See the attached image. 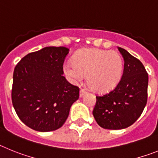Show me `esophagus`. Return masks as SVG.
I'll use <instances>...</instances> for the list:
<instances>
[{"mask_svg": "<svg viewBox=\"0 0 158 158\" xmlns=\"http://www.w3.org/2000/svg\"><path fill=\"white\" fill-rule=\"evenodd\" d=\"M85 93H86V91H85V89H80V96H81H81H83V95L85 94Z\"/></svg>", "mask_w": 158, "mask_h": 158, "instance_id": "obj_1", "label": "esophagus"}]
</instances>
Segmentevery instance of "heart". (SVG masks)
<instances>
[{
    "label": "heart",
    "mask_w": 158,
    "mask_h": 158,
    "mask_svg": "<svg viewBox=\"0 0 158 158\" xmlns=\"http://www.w3.org/2000/svg\"><path fill=\"white\" fill-rule=\"evenodd\" d=\"M63 71L73 83L81 81L87 75L90 89L97 93H104L114 89L120 81L123 60L115 51L84 48L74 54L73 62L64 64Z\"/></svg>",
    "instance_id": "heart-1"
}]
</instances>
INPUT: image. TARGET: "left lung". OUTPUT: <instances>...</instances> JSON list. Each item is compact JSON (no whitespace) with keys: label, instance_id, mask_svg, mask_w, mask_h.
I'll return each instance as SVG.
<instances>
[{"label":"left lung","instance_id":"1","mask_svg":"<svg viewBox=\"0 0 158 158\" xmlns=\"http://www.w3.org/2000/svg\"><path fill=\"white\" fill-rule=\"evenodd\" d=\"M123 57V73L119 83L108 93L96 96L93 114L104 129L131 126L142 115L147 102L148 73L138 58L118 47Z\"/></svg>","mask_w":158,"mask_h":158}]
</instances>
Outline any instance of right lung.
<instances>
[{
    "mask_svg": "<svg viewBox=\"0 0 158 158\" xmlns=\"http://www.w3.org/2000/svg\"><path fill=\"white\" fill-rule=\"evenodd\" d=\"M69 51L64 47H44L29 53L14 69L12 105L19 119L35 131L61 127L79 98V88L62 75Z\"/></svg>",
    "mask_w": 158,
    "mask_h": 158,
    "instance_id": "right-lung-1",
    "label": "right lung"
}]
</instances>
